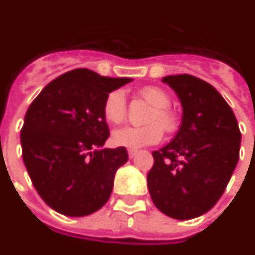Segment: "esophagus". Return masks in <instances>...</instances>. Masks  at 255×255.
<instances>
[{"label":"esophagus","instance_id":"obj_1","mask_svg":"<svg viewBox=\"0 0 255 255\" xmlns=\"http://www.w3.org/2000/svg\"><path fill=\"white\" fill-rule=\"evenodd\" d=\"M136 153H137V151H136V149H128V156H129L131 159L135 158Z\"/></svg>","mask_w":255,"mask_h":255}]
</instances>
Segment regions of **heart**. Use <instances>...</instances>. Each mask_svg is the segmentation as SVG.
<instances>
[{"instance_id": "heart-1", "label": "heart", "mask_w": 255, "mask_h": 255, "mask_svg": "<svg viewBox=\"0 0 255 255\" xmlns=\"http://www.w3.org/2000/svg\"><path fill=\"white\" fill-rule=\"evenodd\" d=\"M140 96L151 103L153 110L148 118V126L144 127H122L112 133V141L118 147L128 149H139L145 145L160 141L164 131H172L176 124L174 114L168 108L171 97L164 89L159 87H144L140 89ZM103 114L107 122L118 124L123 122L127 114V100L123 91L116 89L107 95L103 106Z\"/></svg>"}]
</instances>
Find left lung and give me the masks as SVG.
Returning a JSON list of instances; mask_svg holds the SVG:
<instances>
[{
    "mask_svg": "<svg viewBox=\"0 0 255 255\" xmlns=\"http://www.w3.org/2000/svg\"><path fill=\"white\" fill-rule=\"evenodd\" d=\"M183 108L172 141L153 151L147 186L153 205L174 219L201 217L215 206L240 159L241 131L221 93L191 75L163 77Z\"/></svg>",
    "mask_w": 255,
    "mask_h": 255,
    "instance_id": "8db88e82",
    "label": "left lung"
}]
</instances>
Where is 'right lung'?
Listing matches in <instances>:
<instances>
[{"mask_svg": "<svg viewBox=\"0 0 255 255\" xmlns=\"http://www.w3.org/2000/svg\"><path fill=\"white\" fill-rule=\"evenodd\" d=\"M132 81L85 68L50 81L33 100L21 129L22 159L38 195L54 211L85 217L110 199L127 149L102 148L110 136L107 95Z\"/></svg>", "mask_w": 255, "mask_h": 255, "instance_id": "add662e5", "label": "right lung"}]
</instances>
